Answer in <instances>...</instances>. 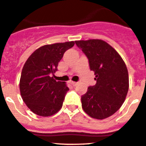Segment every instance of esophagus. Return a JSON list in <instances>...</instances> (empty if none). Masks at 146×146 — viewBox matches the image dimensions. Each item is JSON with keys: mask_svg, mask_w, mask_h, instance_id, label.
<instances>
[{"mask_svg": "<svg viewBox=\"0 0 146 146\" xmlns=\"http://www.w3.org/2000/svg\"><path fill=\"white\" fill-rule=\"evenodd\" d=\"M71 84H72V86L75 87V86L77 84V82H71Z\"/></svg>", "mask_w": 146, "mask_h": 146, "instance_id": "esophagus-1", "label": "esophagus"}]
</instances>
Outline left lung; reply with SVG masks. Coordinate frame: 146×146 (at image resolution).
Listing matches in <instances>:
<instances>
[{"label":"left lung","mask_w":146,"mask_h":146,"mask_svg":"<svg viewBox=\"0 0 146 146\" xmlns=\"http://www.w3.org/2000/svg\"><path fill=\"white\" fill-rule=\"evenodd\" d=\"M75 44L88 58L97 81L82 96L83 110L92 118H107L120 109L127 96V66L116 50L102 40L75 41Z\"/></svg>","instance_id":"1"}]
</instances>
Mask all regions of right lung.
<instances>
[{
    "instance_id": "obj_1",
    "label": "right lung",
    "mask_w": 146,
    "mask_h": 146,
    "mask_svg": "<svg viewBox=\"0 0 146 146\" xmlns=\"http://www.w3.org/2000/svg\"><path fill=\"white\" fill-rule=\"evenodd\" d=\"M74 41L48 44L37 48L24 64L19 88L26 106L42 117L54 115L62 108L69 90L64 82H56L51 75Z\"/></svg>"
}]
</instances>
